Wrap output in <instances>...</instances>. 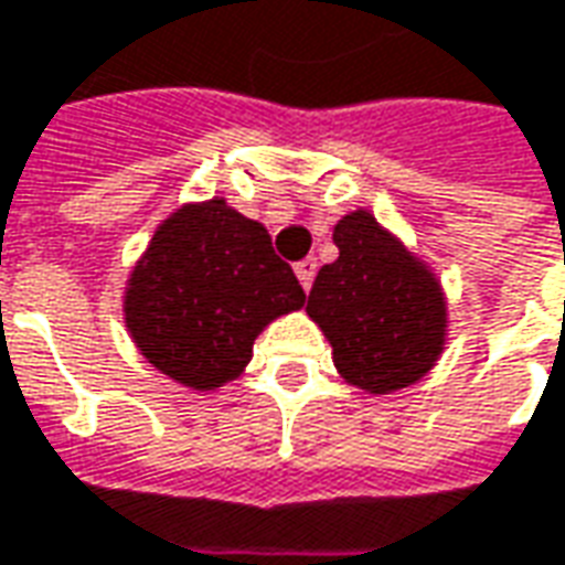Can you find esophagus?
I'll return each mask as SVG.
<instances>
[{
    "label": "esophagus",
    "instance_id": "34e87169",
    "mask_svg": "<svg viewBox=\"0 0 565 565\" xmlns=\"http://www.w3.org/2000/svg\"><path fill=\"white\" fill-rule=\"evenodd\" d=\"M294 269H296V278H299V284L309 290L311 281H315V271H318V263H315V259H302V263H296Z\"/></svg>",
    "mask_w": 565,
    "mask_h": 565
}]
</instances>
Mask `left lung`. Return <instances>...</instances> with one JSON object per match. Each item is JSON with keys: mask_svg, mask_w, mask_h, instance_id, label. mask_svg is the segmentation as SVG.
Instances as JSON below:
<instances>
[{"mask_svg": "<svg viewBox=\"0 0 565 565\" xmlns=\"http://www.w3.org/2000/svg\"><path fill=\"white\" fill-rule=\"evenodd\" d=\"M337 263L311 284L309 311L333 345L339 376L370 394L419 382L447 342V299L419 263L366 211L333 228Z\"/></svg>", "mask_w": 565, "mask_h": 565, "instance_id": "left-lung-1", "label": "left lung"}]
</instances>
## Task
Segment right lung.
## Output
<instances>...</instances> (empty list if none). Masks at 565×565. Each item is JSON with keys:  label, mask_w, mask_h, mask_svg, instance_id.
<instances>
[{"label": "right lung", "mask_w": 565, "mask_h": 565, "mask_svg": "<svg viewBox=\"0 0 565 565\" xmlns=\"http://www.w3.org/2000/svg\"><path fill=\"white\" fill-rule=\"evenodd\" d=\"M302 302L266 226L211 199L156 228L128 278L125 323L156 370L211 392L242 376L263 327Z\"/></svg>", "instance_id": "1"}]
</instances>
